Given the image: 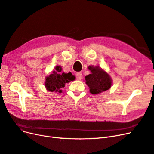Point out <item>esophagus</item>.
Here are the masks:
<instances>
[{
    "label": "esophagus",
    "mask_w": 154,
    "mask_h": 154,
    "mask_svg": "<svg viewBox=\"0 0 154 154\" xmlns=\"http://www.w3.org/2000/svg\"><path fill=\"white\" fill-rule=\"evenodd\" d=\"M76 78L78 79V80H82V74L81 72H77L76 74Z\"/></svg>",
    "instance_id": "34e87169"
}]
</instances>
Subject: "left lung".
I'll use <instances>...</instances> for the list:
<instances>
[{
  "mask_svg": "<svg viewBox=\"0 0 154 154\" xmlns=\"http://www.w3.org/2000/svg\"><path fill=\"white\" fill-rule=\"evenodd\" d=\"M91 74L85 76V83L89 87L90 92L97 94L111 87L112 80L109 74L99 66H88Z\"/></svg>",
  "mask_w": 154,
  "mask_h": 154,
  "instance_id": "obj_1",
  "label": "left lung"
}]
</instances>
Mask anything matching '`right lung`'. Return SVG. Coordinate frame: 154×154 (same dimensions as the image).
I'll list each match as a JSON object with an SVG mask.
<instances>
[{
  "instance_id": "right-lung-1",
  "label": "right lung",
  "mask_w": 154,
  "mask_h": 154,
  "mask_svg": "<svg viewBox=\"0 0 154 154\" xmlns=\"http://www.w3.org/2000/svg\"><path fill=\"white\" fill-rule=\"evenodd\" d=\"M56 71H53L52 74L45 78V87L46 89L50 92H58L61 93V88L65 87L66 83L75 80L76 77L73 76L71 72L60 73L62 67L58 66L55 67Z\"/></svg>"
}]
</instances>
